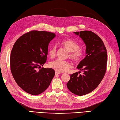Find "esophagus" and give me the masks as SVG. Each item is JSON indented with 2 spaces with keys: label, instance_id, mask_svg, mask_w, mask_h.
I'll list each match as a JSON object with an SVG mask.
<instances>
[{
  "label": "esophagus",
  "instance_id": "34e87169",
  "mask_svg": "<svg viewBox=\"0 0 120 120\" xmlns=\"http://www.w3.org/2000/svg\"><path fill=\"white\" fill-rule=\"evenodd\" d=\"M60 74V72H58L57 71H56V72H55V74H56V75H59V74Z\"/></svg>",
  "mask_w": 120,
  "mask_h": 120
}]
</instances>
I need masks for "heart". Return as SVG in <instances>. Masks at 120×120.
<instances>
[{
    "instance_id": "heart-1",
    "label": "heart",
    "mask_w": 120,
    "mask_h": 120,
    "mask_svg": "<svg viewBox=\"0 0 120 120\" xmlns=\"http://www.w3.org/2000/svg\"><path fill=\"white\" fill-rule=\"evenodd\" d=\"M60 44L70 52L69 56L75 61H80L83 57L84 51L79 48V45L76 42L72 40H64L61 41ZM56 47L52 45L48 50V54L50 57H53L56 53ZM50 67L58 72H64L69 69L71 64L67 61L57 60L50 63Z\"/></svg>"
}]
</instances>
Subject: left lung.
I'll return each mask as SVG.
<instances>
[{
    "label": "left lung",
    "instance_id": "1",
    "mask_svg": "<svg viewBox=\"0 0 120 120\" xmlns=\"http://www.w3.org/2000/svg\"><path fill=\"white\" fill-rule=\"evenodd\" d=\"M82 39L86 45V56L80 61L77 69L83 75L75 73L71 75L67 84L71 92L82 96L92 92L101 82L106 72L107 52L102 40L90 31L74 32Z\"/></svg>",
    "mask_w": 120,
    "mask_h": 120
}]
</instances>
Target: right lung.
<instances>
[{
  "label": "right lung",
  "instance_id": "1",
  "mask_svg": "<svg viewBox=\"0 0 120 120\" xmlns=\"http://www.w3.org/2000/svg\"><path fill=\"white\" fill-rule=\"evenodd\" d=\"M56 36L50 32L32 31L22 35L13 46L10 57L12 75L18 85L31 95L44 92L54 76L52 68H38L46 62L48 45Z\"/></svg>",
  "mask_w": 120,
  "mask_h": 120
}]
</instances>
